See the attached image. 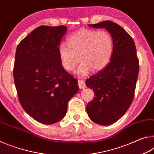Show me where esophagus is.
I'll use <instances>...</instances> for the list:
<instances>
[{
  "mask_svg": "<svg viewBox=\"0 0 154 154\" xmlns=\"http://www.w3.org/2000/svg\"><path fill=\"white\" fill-rule=\"evenodd\" d=\"M78 85L81 90L84 89L85 88V83L83 80H79L78 81Z\"/></svg>",
  "mask_w": 154,
  "mask_h": 154,
  "instance_id": "1",
  "label": "esophagus"
}]
</instances>
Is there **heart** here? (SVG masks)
<instances>
[{"instance_id":"1","label":"heart","mask_w":154,"mask_h":154,"mask_svg":"<svg viewBox=\"0 0 154 154\" xmlns=\"http://www.w3.org/2000/svg\"><path fill=\"white\" fill-rule=\"evenodd\" d=\"M113 45V38L107 31L82 29L68 38V44L62 43L59 45L58 53L65 70L72 71L80 60L82 63L77 72L85 75L90 70L97 72L107 65Z\"/></svg>"}]
</instances>
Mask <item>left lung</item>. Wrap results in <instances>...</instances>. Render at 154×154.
Segmentation results:
<instances>
[{"instance_id": "8db88e82", "label": "left lung", "mask_w": 154, "mask_h": 154, "mask_svg": "<svg viewBox=\"0 0 154 154\" xmlns=\"http://www.w3.org/2000/svg\"><path fill=\"white\" fill-rule=\"evenodd\" d=\"M88 25L105 28L114 41L110 62L85 82L94 92V97L87 105L88 116L95 123L108 126L120 119L132 103L139 71V58L131 36L118 24L107 20Z\"/></svg>"}]
</instances>
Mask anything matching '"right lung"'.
Masks as SVG:
<instances>
[{"mask_svg": "<svg viewBox=\"0 0 154 154\" xmlns=\"http://www.w3.org/2000/svg\"><path fill=\"white\" fill-rule=\"evenodd\" d=\"M66 30L65 26H41L16 49L14 77L18 99L30 117L44 124L61 120L79 90L77 80L64 69L59 56Z\"/></svg>", "mask_w": 154, "mask_h": 154, "instance_id": "add662e5", "label": "right lung"}]
</instances>
